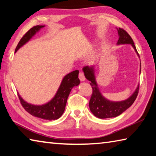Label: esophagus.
<instances>
[{"mask_svg": "<svg viewBox=\"0 0 156 156\" xmlns=\"http://www.w3.org/2000/svg\"><path fill=\"white\" fill-rule=\"evenodd\" d=\"M78 77H79V79L81 81H84L85 80V77H84V73L80 72V73H79V75H78Z\"/></svg>", "mask_w": 156, "mask_h": 156, "instance_id": "esophagus-1", "label": "esophagus"}]
</instances>
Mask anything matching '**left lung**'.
<instances>
[{"label":"left lung","instance_id":"left-lung-1","mask_svg":"<svg viewBox=\"0 0 156 156\" xmlns=\"http://www.w3.org/2000/svg\"><path fill=\"white\" fill-rule=\"evenodd\" d=\"M118 33L119 38L117 44H130L138 55L135 44L129 34L122 28L118 29ZM83 70L85 78L90 81V84L93 89L91 97L89 100V108L92 113L96 117L102 119L116 117L130 107L136 100L138 94L139 85L134 93L128 99L120 102L110 101L102 96L98 87L93 66L92 67L85 66L83 67Z\"/></svg>","mask_w":156,"mask_h":156}]
</instances>
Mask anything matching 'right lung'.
<instances>
[{
  "label": "right lung",
  "instance_id": "right-lung-1",
  "mask_svg": "<svg viewBox=\"0 0 156 156\" xmlns=\"http://www.w3.org/2000/svg\"><path fill=\"white\" fill-rule=\"evenodd\" d=\"M44 27V25H36L31 28L20 39L15 49V53L23 45L27 43L36 32ZM78 73V70H75L66 75L63 78L56 95L47 103L42 105H31L25 101L18 94L21 105L25 111L35 117L48 120L58 119L64 113L68 96L72 89L74 86H78L80 84Z\"/></svg>",
  "mask_w": 156,
  "mask_h": 156
}]
</instances>
